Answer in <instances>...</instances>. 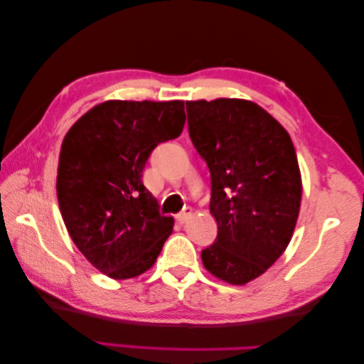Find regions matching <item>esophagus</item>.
Returning a JSON list of instances; mask_svg holds the SVG:
<instances>
[{
  "label": "esophagus",
  "instance_id": "34e87169",
  "mask_svg": "<svg viewBox=\"0 0 364 364\" xmlns=\"http://www.w3.org/2000/svg\"><path fill=\"white\" fill-rule=\"evenodd\" d=\"M190 216H192V208H186V210H183L182 213L177 214V219L181 223H187L188 219H190Z\"/></svg>",
  "mask_w": 364,
  "mask_h": 364
}]
</instances>
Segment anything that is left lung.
<instances>
[{"instance_id":"left-lung-1","label":"left lung","mask_w":364,"mask_h":364,"mask_svg":"<svg viewBox=\"0 0 364 364\" xmlns=\"http://www.w3.org/2000/svg\"><path fill=\"white\" fill-rule=\"evenodd\" d=\"M188 134L211 172L218 237L201 252L214 277L245 285L276 263L294 235L301 174L294 143L253 101H187Z\"/></svg>"}]
</instances>
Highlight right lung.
Instances as JSON below:
<instances>
[{
    "label": "right lung",
    "mask_w": 364,
    "mask_h": 364,
    "mask_svg": "<svg viewBox=\"0 0 364 364\" xmlns=\"http://www.w3.org/2000/svg\"><path fill=\"white\" fill-rule=\"evenodd\" d=\"M186 124L183 101L109 100L93 106L65 134L56 193L65 229L80 253L111 279L150 269L172 234L143 186L146 159Z\"/></svg>",
    "instance_id": "1"
}]
</instances>
